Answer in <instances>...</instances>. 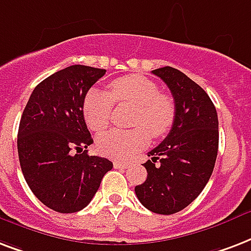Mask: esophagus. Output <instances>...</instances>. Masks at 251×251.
I'll list each match as a JSON object with an SVG mask.
<instances>
[{
	"instance_id": "34e87169",
	"label": "esophagus",
	"mask_w": 251,
	"mask_h": 251,
	"mask_svg": "<svg viewBox=\"0 0 251 251\" xmlns=\"http://www.w3.org/2000/svg\"><path fill=\"white\" fill-rule=\"evenodd\" d=\"M113 164H114V168H121V170L129 167V163H127V162H121V160H116Z\"/></svg>"
}]
</instances>
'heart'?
Listing matches in <instances>:
<instances>
[{"label": "heart", "mask_w": 251, "mask_h": 251, "mask_svg": "<svg viewBox=\"0 0 251 251\" xmlns=\"http://www.w3.org/2000/svg\"><path fill=\"white\" fill-rule=\"evenodd\" d=\"M113 102L131 104L135 110L130 118L131 129L109 130L96 139V149L114 159L127 158L146 146L152 138H162L171 130L176 118V105L171 96L159 92V85L141 75L113 80L109 93L91 89L83 101L85 124L93 131L104 130L110 122Z\"/></svg>", "instance_id": "b5f03b06"}]
</instances>
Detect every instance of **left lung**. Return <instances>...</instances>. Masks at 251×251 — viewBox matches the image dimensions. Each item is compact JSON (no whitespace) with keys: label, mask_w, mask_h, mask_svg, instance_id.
Listing matches in <instances>:
<instances>
[{"label":"left lung","mask_w":251,"mask_h":251,"mask_svg":"<svg viewBox=\"0 0 251 251\" xmlns=\"http://www.w3.org/2000/svg\"><path fill=\"white\" fill-rule=\"evenodd\" d=\"M152 74L170 88L176 118L163 142L147 152L146 180L134 191L149 210L172 215L194 201L209 180L219 151V118L209 96L187 75L172 67Z\"/></svg>","instance_id":"obj_1"}]
</instances>
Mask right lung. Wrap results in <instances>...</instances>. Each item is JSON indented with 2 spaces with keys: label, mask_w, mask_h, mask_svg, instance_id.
Segmentation results:
<instances>
[{
  "label": "right lung",
  "mask_w": 251,
  "mask_h": 251,
  "mask_svg": "<svg viewBox=\"0 0 251 251\" xmlns=\"http://www.w3.org/2000/svg\"><path fill=\"white\" fill-rule=\"evenodd\" d=\"M106 70L75 66L57 71L32 91L18 129V156L32 194L59 213L91 202L113 168L106 158L88 155L93 143L83 116L89 88Z\"/></svg>",
  "instance_id": "1"
}]
</instances>
